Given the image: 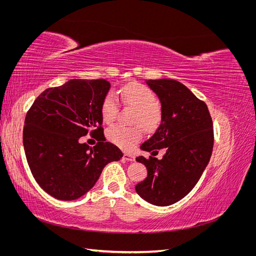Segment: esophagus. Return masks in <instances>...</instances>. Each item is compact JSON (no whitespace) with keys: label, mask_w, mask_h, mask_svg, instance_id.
Returning <instances> with one entry per match:
<instances>
[{"label":"esophagus","mask_w":256,"mask_h":256,"mask_svg":"<svg viewBox=\"0 0 256 256\" xmlns=\"http://www.w3.org/2000/svg\"><path fill=\"white\" fill-rule=\"evenodd\" d=\"M122 159L124 160H127V161H134V154H130L127 152H124L122 154Z\"/></svg>","instance_id":"1"}]
</instances>
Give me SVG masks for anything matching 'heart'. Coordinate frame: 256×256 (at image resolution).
<instances>
[{
	"label": "heart",
	"instance_id": "1",
	"mask_svg": "<svg viewBox=\"0 0 256 256\" xmlns=\"http://www.w3.org/2000/svg\"><path fill=\"white\" fill-rule=\"evenodd\" d=\"M125 104L136 109L134 122L147 130L156 128L161 120V111L157 104L158 100L154 92L140 83H130L120 92ZM118 112V102L112 92H108L102 104V115L104 122L110 124ZM142 136L138 127L127 128L113 125L106 130V138L124 150H130Z\"/></svg>",
	"mask_w": 256,
	"mask_h": 256
}]
</instances>
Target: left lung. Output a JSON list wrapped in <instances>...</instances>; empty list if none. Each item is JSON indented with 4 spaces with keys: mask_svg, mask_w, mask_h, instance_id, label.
I'll use <instances>...</instances> for the list:
<instances>
[{
    "mask_svg": "<svg viewBox=\"0 0 256 256\" xmlns=\"http://www.w3.org/2000/svg\"><path fill=\"white\" fill-rule=\"evenodd\" d=\"M161 104L160 125L141 145L150 152L166 148L161 160L143 156L138 162L147 168L145 180L136 191L146 202L168 206L194 188L212 157V120L206 104L182 83L172 79L145 80Z\"/></svg>",
    "mask_w": 256,
    "mask_h": 256,
    "instance_id": "obj_1",
    "label": "left lung"
}]
</instances>
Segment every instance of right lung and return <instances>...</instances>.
<instances>
[{
  "label": "right lung",
  "instance_id": "obj_1",
  "mask_svg": "<svg viewBox=\"0 0 256 256\" xmlns=\"http://www.w3.org/2000/svg\"><path fill=\"white\" fill-rule=\"evenodd\" d=\"M111 85L106 79H72L44 90L26 113L23 147L35 180L60 200L90 191L112 161L122 152L106 142L102 104ZM88 133L102 141L94 148L78 138Z\"/></svg>",
  "mask_w": 256,
  "mask_h": 256
}]
</instances>
